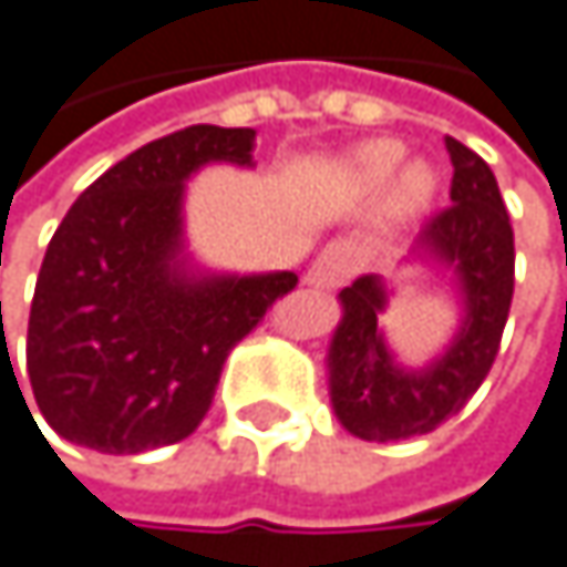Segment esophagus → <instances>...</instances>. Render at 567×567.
<instances>
[{
	"instance_id": "1",
	"label": "esophagus",
	"mask_w": 567,
	"mask_h": 567,
	"mask_svg": "<svg viewBox=\"0 0 567 567\" xmlns=\"http://www.w3.org/2000/svg\"><path fill=\"white\" fill-rule=\"evenodd\" d=\"M355 271H359V248H355V241L336 238V241H329L319 251V258L312 261L306 281H309V286H316V289H339L342 281H349Z\"/></svg>"
}]
</instances>
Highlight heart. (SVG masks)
<instances>
[{"instance_id": "b5f03b06", "label": "heart", "mask_w": 567, "mask_h": 567, "mask_svg": "<svg viewBox=\"0 0 567 567\" xmlns=\"http://www.w3.org/2000/svg\"><path fill=\"white\" fill-rule=\"evenodd\" d=\"M399 162H402V145L399 142H369L352 155V175L365 188H379V185H385L392 178ZM432 188H435V175L425 165L415 162L399 175L395 202H399V208H419L422 202H429Z\"/></svg>"}]
</instances>
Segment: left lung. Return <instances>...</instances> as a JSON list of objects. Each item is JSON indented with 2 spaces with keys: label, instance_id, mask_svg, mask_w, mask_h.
Returning <instances> with one entry per match:
<instances>
[{
  "label": "left lung",
  "instance_id": "obj_1",
  "mask_svg": "<svg viewBox=\"0 0 567 567\" xmlns=\"http://www.w3.org/2000/svg\"><path fill=\"white\" fill-rule=\"evenodd\" d=\"M452 155V205L435 212L415 255L455 275L462 296V329L425 369H405L379 319L389 289L379 275H362L339 292L342 322L329 346V395L339 422L365 442H402L435 432L478 392L502 346L515 292V231L495 172L458 138H445Z\"/></svg>",
  "mask_w": 567,
  "mask_h": 567
}]
</instances>
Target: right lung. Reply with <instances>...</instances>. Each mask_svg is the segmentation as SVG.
<instances>
[{
	"mask_svg": "<svg viewBox=\"0 0 567 567\" xmlns=\"http://www.w3.org/2000/svg\"><path fill=\"white\" fill-rule=\"evenodd\" d=\"M251 148L255 128L188 125L115 162L65 212L25 342L35 405L65 442L138 455L188 439L228 352L299 286L296 271L188 265L185 182L208 162L251 165Z\"/></svg>",
	"mask_w": 567,
	"mask_h": 567,
	"instance_id": "add662e5",
	"label": "right lung"
}]
</instances>
